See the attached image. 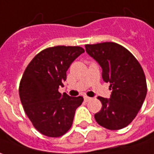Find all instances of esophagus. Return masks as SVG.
Here are the masks:
<instances>
[{"instance_id":"34e87169","label":"esophagus","mask_w":154,"mask_h":154,"mask_svg":"<svg viewBox=\"0 0 154 154\" xmlns=\"http://www.w3.org/2000/svg\"><path fill=\"white\" fill-rule=\"evenodd\" d=\"M83 98H84V100H85L86 102H88V101H89V100H91V99H92V98L88 97V96H84Z\"/></svg>"}]
</instances>
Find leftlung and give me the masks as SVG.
<instances>
[{
    "mask_svg": "<svg viewBox=\"0 0 154 154\" xmlns=\"http://www.w3.org/2000/svg\"><path fill=\"white\" fill-rule=\"evenodd\" d=\"M86 51L100 65L102 77L112 90L108 99L98 97L102 103L94 118L108 130H120L137 116L147 94L146 77L141 65L125 47L114 42L86 45Z\"/></svg>",
    "mask_w": 154,
    "mask_h": 154,
    "instance_id": "8db88e82",
    "label": "left lung"
}]
</instances>
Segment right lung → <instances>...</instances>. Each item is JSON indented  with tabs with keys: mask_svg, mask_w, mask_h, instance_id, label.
Returning <instances> with one entry per match:
<instances>
[{
	"mask_svg": "<svg viewBox=\"0 0 154 154\" xmlns=\"http://www.w3.org/2000/svg\"><path fill=\"white\" fill-rule=\"evenodd\" d=\"M84 52L80 46H54L40 51L24 71L19 96L24 111L41 134L59 137L72 125L82 96L61 94L59 87L66 80V71L73 60Z\"/></svg>",
	"mask_w": 154,
	"mask_h": 154,
	"instance_id": "obj_1",
	"label": "right lung"
}]
</instances>
